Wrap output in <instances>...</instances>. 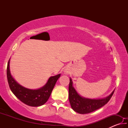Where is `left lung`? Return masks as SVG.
<instances>
[{"label": "left lung", "mask_w": 128, "mask_h": 128, "mask_svg": "<svg viewBox=\"0 0 128 128\" xmlns=\"http://www.w3.org/2000/svg\"><path fill=\"white\" fill-rule=\"evenodd\" d=\"M69 100L71 107L75 112L80 114H86L99 109L107 104L113 95L114 90L106 98L101 99H90L80 95L73 87V81L69 78Z\"/></svg>", "instance_id": "obj_1"}]
</instances>
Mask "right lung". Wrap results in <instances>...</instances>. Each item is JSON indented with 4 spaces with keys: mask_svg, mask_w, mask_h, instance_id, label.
<instances>
[{
    "mask_svg": "<svg viewBox=\"0 0 128 128\" xmlns=\"http://www.w3.org/2000/svg\"><path fill=\"white\" fill-rule=\"evenodd\" d=\"M10 59L7 68V80L10 90L15 96L25 104L32 107H39L46 103L61 74L50 77L46 84L42 88L38 89H30L20 85L14 78L10 73Z\"/></svg>",
    "mask_w": 128,
    "mask_h": 128,
    "instance_id": "right-lung-1",
    "label": "right lung"
}]
</instances>
